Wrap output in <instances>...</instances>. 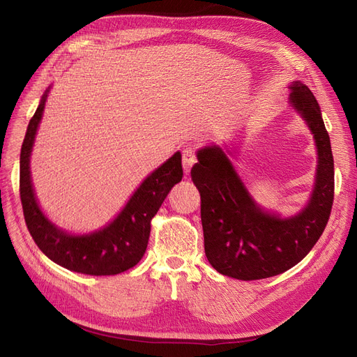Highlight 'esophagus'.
Wrapping results in <instances>:
<instances>
[{
  "label": "esophagus",
  "instance_id": "34e87169",
  "mask_svg": "<svg viewBox=\"0 0 357 357\" xmlns=\"http://www.w3.org/2000/svg\"><path fill=\"white\" fill-rule=\"evenodd\" d=\"M181 160H183V169H185L186 174H189L192 165L197 162L195 149H192V147H185V149H183V152H181Z\"/></svg>",
  "mask_w": 357,
  "mask_h": 357
}]
</instances>
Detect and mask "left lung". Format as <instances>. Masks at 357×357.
<instances>
[{
  "mask_svg": "<svg viewBox=\"0 0 357 357\" xmlns=\"http://www.w3.org/2000/svg\"><path fill=\"white\" fill-rule=\"evenodd\" d=\"M290 102L305 119L319 152L316 188L305 210L280 219L262 211L222 149H201L190 169L201 195L205 256L215 271L238 280L282 274L304 259L325 231L333 204V156L320 107L305 84L290 86Z\"/></svg>",
  "mask_w": 357,
  "mask_h": 357,
  "instance_id": "obj_1",
  "label": "left lung"
}]
</instances>
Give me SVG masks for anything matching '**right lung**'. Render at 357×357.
I'll return each mask as SVG.
<instances>
[{
  "mask_svg": "<svg viewBox=\"0 0 357 357\" xmlns=\"http://www.w3.org/2000/svg\"><path fill=\"white\" fill-rule=\"evenodd\" d=\"M43 95L31 117L20 149L19 192L28 231L40 250L70 271L89 275H114L135 266L147 248L150 223L169 190L183 178L181 155H172L153 171L128 201L122 213L104 229L91 235L73 236L52 225L38 208L29 177V155L45 109Z\"/></svg>",
  "mask_w": 357,
  "mask_h": 357,
  "instance_id": "right-lung-1",
  "label": "right lung"
}]
</instances>
